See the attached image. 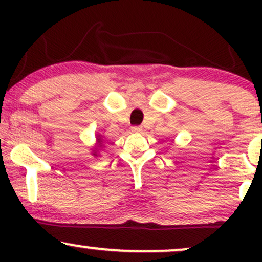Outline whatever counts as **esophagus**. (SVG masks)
Here are the masks:
<instances>
[{"instance_id":"1","label":"esophagus","mask_w":262,"mask_h":262,"mask_svg":"<svg viewBox=\"0 0 262 262\" xmlns=\"http://www.w3.org/2000/svg\"><path fill=\"white\" fill-rule=\"evenodd\" d=\"M141 130H143V128L141 127H132V132H137L138 133V132H141Z\"/></svg>"}]
</instances>
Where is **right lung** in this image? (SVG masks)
<instances>
[{
    "label": "right lung",
    "mask_w": 262,
    "mask_h": 262,
    "mask_svg": "<svg viewBox=\"0 0 262 262\" xmlns=\"http://www.w3.org/2000/svg\"><path fill=\"white\" fill-rule=\"evenodd\" d=\"M104 148V140L103 137L101 134L96 135V145L95 148H92V152L91 154L93 156H100V150Z\"/></svg>",
    "instance_id": "add662e5"
}]
</instances>
